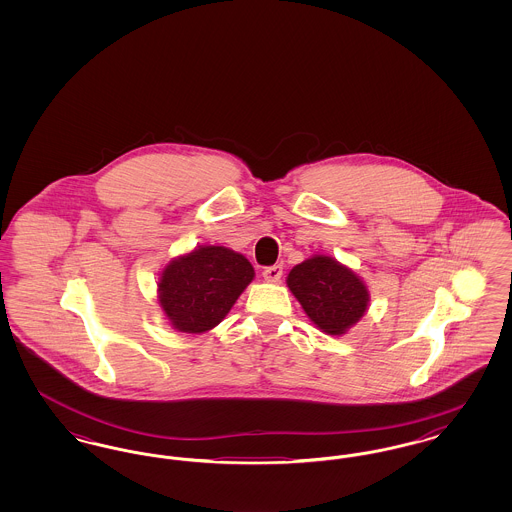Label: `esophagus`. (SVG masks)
I'll use <instances>...</instances> for the list:
<instances>
[{
    "instance_id": "34e87169",
    "label": "esophagus",
    "mask_w": 512,
    "mask_h": 512,
    "mask_svg": "<svg viewBox=\"0 0 512 512\" xmlns=\"http://www.w3.org/2000/svg\"><path fill=\"white\" fill-rule=\"evenodd\" d=\"M282 272H284L282 265H272V267H267L263 270V278H265L267 282H280Z\"/></svg>"
}]
</instances>
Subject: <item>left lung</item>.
<instances>
[{
    "instance_id": "8db88e82",
    "label": "left lung",
    "mask_w": 512,
    "mask_h": 512,
    "mask_svg": "<svg viewBox=\"0 0 512 512\" xmlns=\"http://www.w3.org/2000/svg\"><path fill=\"white\" fill-rule=\"evenodd\" d=\"M286 282L307 317L330 336L345 334L365 317L370 299L365 282L332 257L315 255L295 265Z\"/></svg>"
}]
</instances>
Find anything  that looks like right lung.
I'll list each match as a JSON object with an SVG mask.
<instances>
[{
	"label": "right lung",
	"instance_id": "obj_1",
	"mask_svg": "<svg viewBox=\"0 0 512 512\" xmlns=\"http://www.w3.org/2000/svg\"><path fill=\"white\" fill-rule=\"evenodd\" d=\"M255 270L242 253L222 245H199L163 268L157 292L172 328L203 334L226 317Z\"/></svg>",
	"mask_w": 512,
	"mask_h": 512
}]
</instances>
